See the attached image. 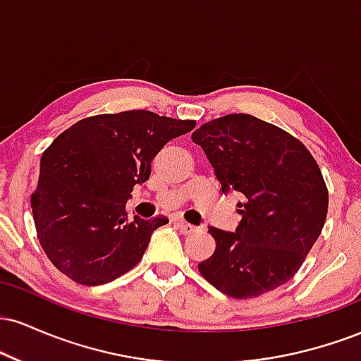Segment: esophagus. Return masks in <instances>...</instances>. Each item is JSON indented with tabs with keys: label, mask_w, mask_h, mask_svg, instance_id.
Here are the masks:
<instances>
[{
	"label": "esophagus",
	"mask_w": 361,
	"mask_h": 361,
	"mask_svg": "<svg viewBox=\"0 0 361 361\" xmlns=\"http://www.w3.org/2000/svg\"><path fill=\"white\" fill-rule=\"evenodd\" d=\"M176 226L180 227V231L183 234H193L195 231H197V227H195L193 224H188V222L181 221V219H180V221H176Z\"/></svg>",
	"instance_id": "34e87169"
}]
</instances>
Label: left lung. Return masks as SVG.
Masks as SVG:
<instances>
[{
    "mask_svg": "<svg viewBox=\"0 0 361 361\" xmlns=\"http://www.w3.org/2000/svg\"><path fill=\"white\" fill-rule=\"evenodd\" d=\"M222 192H238L235 233L210 227L215 251L202 276L234 299H255L299 271L326 222L329 193L299 139L252 115L229 114L192 134Z\"/></svg>",
    "mask_w": 361,
    "mask_h": 361,
    "instance_id": "left-lung-1",
    "label": "left lung"
}]
</instances>
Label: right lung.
I'll return each mask as SVG.
<instances>
[{"mask_svg":"<svg viewBox=\"0 0 361 361\" xmlns=\"http://www.w3.org/2000/svg\"><path fill=\"white\" fill-rule=\"evenodd\" d=\"M195 120L128 110L86 117L44 151L30 197L42 250L54 267L81 285L114 281L135 267L151 234L168 217L128 221L126 204L151 175V161Z\"/></svg>","mask_w":361,"mask_h":361,"instance_id":"1","label":"right lung"}]
</instances>
